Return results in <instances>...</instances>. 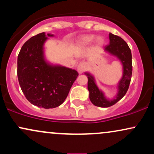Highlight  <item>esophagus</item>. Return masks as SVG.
<instances>
[{
	"label": "esophagus",
	"mask_w": 154,
	"mask_h": 154,
	"mask_svg": "<svg viewBox=\"0 0 154 154\" xmlns=\"http://www.w3.org/2000/svg\"><path fill=\"white\" fill-rule=\"evenodd\" d=\"M88 68V63L85 62H82L80 63L77 66V71H78L79 73H82L83 72L85 71Z\"/></svg>",
	"instance_id": "34e87169"
}]
</instances>
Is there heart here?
Segmentation results:
<instances>
[{"label": "heart", "instance_id": "1", "mask_svg": "<svg viewBox=\"0 0 154 154\" xmlns=\"http://www.w3.org/2000/svg\"><path fill=\"white\" fill-rule=\"evenodd\" d=\"M95 36L93 35H82V36L79 37L77 41V45L79 47H85L87 45H89L94 40ZM96 43L98 44V45H100L103 43V40H102L101 38L98 37V38L96 39Z\"/></svg>", "mask_w": 154, "mask_h": 154}]
</instances>
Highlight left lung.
<instances>
[{
  "mask_svg": "<svg viewBox=\"0 0 154 154\" xmlns=\"http://www.w3.org/2000/svg\"><path fill=\"white\" fill-rule=\"evenodd\" d=\"M104 51L116 56L122 64L123 75L118 83V92L116 96L111 100L106 98L104 93L95 84L94 77L88 72L85 74L88 76V89L92 103L96 106L106 108L114 105L126 94L131 80L132 64L130 48L126 42L117 35L109 33V44L104 47Z\"/></svg>",
  "mask_w": 154,
  "mask_h": 154,
  "instance_id": "8db88e82",
  "label": "left lung"
}]
</instances>
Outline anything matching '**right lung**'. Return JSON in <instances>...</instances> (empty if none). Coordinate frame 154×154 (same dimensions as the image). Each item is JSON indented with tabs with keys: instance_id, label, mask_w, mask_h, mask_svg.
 <instances>
[{
	"instance_id": "add662e5",
	"label": "right lung",
	"mask_w": 154,
	"mask_h": 154,
	"mask_svg": "<svg viewBox=\"0 0 154 154\" xmlns=\"http://www.w3.org/2000/svg\"><path fill=\"white\" fill-rule=\"evenodd\" d=\"M45 32L32 37L22 45L17 59L21 89L32 104L44 109L59 106L66 98L78 73L75 69L53 65L44 56Z\"/></svg>"
}]
</instances>
